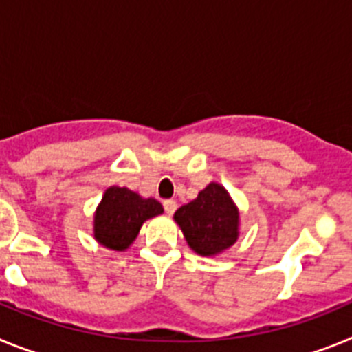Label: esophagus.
Wrapping results in <instances>:
<instances>
[{
  "label": "esophagus",
  "instance_id": "obj_1",
  "mask_svg": "<svg viewBox=\"0 0 352 352\" xmlns=\"http://www.w3.org/2000/svg\"><path fill=\"white\" fill-rule=\"evenodd\" d=\"M163 207L166 210V214H173L177 210V201L175 200H164Z\"/></svg>",
  "mask_w": 352,
  "mask_h": 352
}]
</instances>
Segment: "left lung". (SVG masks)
<instances>
[{
	"label": "left lung",
	"mask_w": 352,
	"mask_h": 352,
	"mask_svg": "<svg viewBox=\"0 0 352 352\" xmlns=\"http://www.w3.org/2000/svg\"><path fill=\"white\" fill-rule=\"evenodd\" d=\"M186 241L198 255L210 256L230 248L237 241L239 212L225 188L210 182L193 201L175 212Z\"/></svg>",
	"instance_id": "obj_1"
}]
</instances>
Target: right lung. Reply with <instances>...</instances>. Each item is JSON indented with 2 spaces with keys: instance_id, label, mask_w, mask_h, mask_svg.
Instances as JSON below:
<instances>
[{
  "instance_id": "obj_1",
  "label": "right lung",
  "mask_w": 352,
  "mask_h": 352,
  "mask_svg": "<svg viewBox=\"0 0 352 352\" xmlns=\"http://www.w3.org/2000/svg\"><path fill=\"white\" fill-rule=\"evenodd\" d=\"M163 212V206L154 198H142L127 188L106 189L97 207L94 235L106 248L122 252L136 239L143 221Z\"/></svg>"
}]
</instances>
